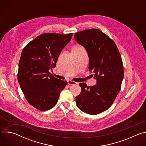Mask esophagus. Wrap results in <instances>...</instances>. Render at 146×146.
<instances>
[{"instance_id":"34e87169","label":"esophagus","mask_w":146,"mask_h":146,"mask_svg":"<svg viewBox=\"0 0 146 146\" xmlns=\"http://www.w3.org/2000/svg\"><path fill=\"white\" fill-rule=\"evenodd\" d=\"M68 84L69 85H76V84H77V82H76L73 80H68Z\"/></svg>"}]
</instances>
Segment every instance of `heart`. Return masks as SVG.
Segmentation results:
<instances>
[{
	"label": "heart",
	"mask_w": 146,
	"mask_h": 146,
	"mask_svg": "<svg viewBox=\"0 0 146 146\" xmlns=\"http://www.w3.org/2000/svg\"><path fill=\"white\" fill-rule=\"evenodd\" d=\"M73 48H74V47H73Z\"/></svg>",
	"instance_id": "b5f03b06"
}]
</instances>
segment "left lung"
I'll return each instance as SVG.
<instances>
[{
    "instance_id": "1",
    "label": "left lung",
    "mask_w": 146,
    "mask_h": 146,
    "mask_svg": "<svg viewBox=\"0 0 146 146\" xmlns=\"http://www.w3.org/2000/svg\"><path fill=\"white\" fill-rule=\"evenodd\" d=\"M74 39L87 51L88 69L97 79L94 86L80 83L76 104L82 111L96 115L108 110L121 90L124 74L121 56L114 41L99 29L76 32Z\"/></svg>"
}]
</instances>
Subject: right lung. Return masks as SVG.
Returning a JSON list of instances; mask_svg holds the SVG:
<instances>
[{"label": "right lung", "mask_w": 146, "mask_h": 146, "mask_svg": "<svg viewBox=\"0 0 146 146\" xmlns=\"http://www.w3.org/2000/svg\"><path fill=\"white\" fill-rule=\"evenodd\" d=\"M73 33H43L24 48L18 64V81L25 97L33 107L40 111L52 109L58 102L66 81L55 78L49 72L55 68L63 48Z\"/></svg>", "instance_id": "obj_1"}]
</instances>
